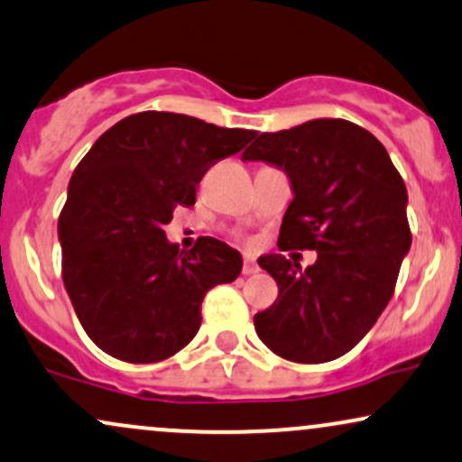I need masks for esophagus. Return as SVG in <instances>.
I'll return each instance as SVG.
<instances>
[{
	"mask_svg": "<svg viewBox=\"0 0 462 462\" xmlns=\"http://www.w3.org/2000/svg\"><path fill=\"white\" fill-rule=\"evenodd\" d=\"M257 272H259V265L254 263V259L250 257V254H246V257H244V267H242V274L250 276V274H257Z\"/></svg>",
	"mask_w": 462,
	"mask_h": 462,
	"instance_id": "esophagus-1",
	"label": "esophagus"
}]
</instances>
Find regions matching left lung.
I'll return each instance as SVG.
<instances>
[{
    "instance_id": "1",
    "label": "left lung",
    "mask_w": 462,
    "mask_h": 462,
    "mask_svg": "<svg viewBox=\"0 0 462 462\" xmlns=\"http://www.w3.org/2000/svg\"><path fill=\"white\" fill-rule=\"evenodd\" d=\"M242 161L282 169L291 181L281 250H317L306 270L282 254L259 257L278 298L254 315L257 336L284 360H336L368 334L394 293L411 248L405 181L377 136L346 119L263 133Z\"/></svg>"
}]
</instances>
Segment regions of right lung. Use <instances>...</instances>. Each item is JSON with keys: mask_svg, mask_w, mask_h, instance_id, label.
Instances as JSON below:
<instances>
[{"mask_svg": "<svg viewBox=\"0 0 462 462\" xmlns=\"http://www.w3.org/2000/svg\"><path fill=\"white\" fill-rule=\"evenodd\" d=\"M257 134L181 113L143 111L111 126L74 169L57 236L61 278L89 338L130 364L167 360L201 326V301L242 272V254L201 237L190 253L164 225L197 184Z\"/></svg>", "mask_w": 462, "mask_h": 462, "instance_id": "1", "label": "right lung"}]
</instances>
